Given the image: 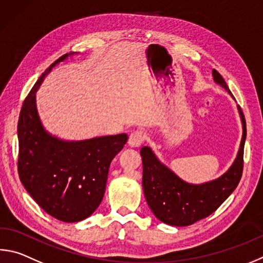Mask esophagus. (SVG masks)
I'll return each instance as SVG.
<instances>
[{
    "mask_svg": "<svg viewBox=\"0 0 263 263\" xmlns=\"http://www.w3.org/2000/svg\"><path fill=\"white\" fill-rule=\"evenodd\" d=\"M144 133L142 131L137 130L135 132H132L130 136H128V140L127 144L130 147H139L141 145V142L144 141Z\"/></svg>",
    "mask_w": 263,
    "mask_h": 263,
    "instance_id": "34e87169",
    "label": "esophagus"
}]
</instances>
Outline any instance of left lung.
I'll use <instances>...</instances> for the list:
<instances>
[{"label": "left lung", "mask_w": 263, "mask_h": 263, "mask_svg": "<svg viewBox=\"0 0 263 263\" xmlns=\"http://www.w3.org/2000/svg\"><path fill=\"white\" fill-rule=\"evenodd\" d=\"M215 83L232 94L216 70ZM233 98V97H232ZM241 118L242 137L236 160L221 177L203 184H190L180 179L168 166L161 163L148 146L140 149L142 160V187L148 206L161 222L175 227H187L213 214L226 201L239 184L244 168V145L246 121L238 106Z\"/></svg>", "instance_id": "left-lung-1"}]
</instances>
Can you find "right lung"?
Masks as SVG:
<instances>
[{
    "label": "right lung",
    "mask_w": 263,
    "mask_h": 263,
    "mask_svg": "<svg viewBox=\"0 0 263 263\" xmlns=\"http://www.w3.org/2000/svg\"><path fill=\"white\" fill-rule=\"evenodd\" d=\"M73 52L56 60L33 86L23 103L18 121V175L34 201L62 222H79L101 203L114 157L127 135L65 141L49 135L36 110L35 93L45 76Z\"/></svg>",
    "instance_id": "add662e5"
}]
</instances>
